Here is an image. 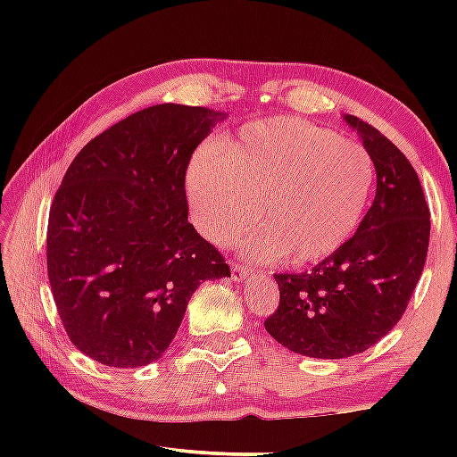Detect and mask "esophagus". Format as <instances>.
<instances>
[{
    "label": "esophagus",
    "instance_id": "esophagus-1",
    "mask_svg": "<svg viewBox=\"0 0 457 457\" xmlns=\"http://www.w3.org/2000/svg\"><path fill=\"white\" fill-rule=\"evenodd\" d=\"M252 274H253V270L244 266V264H239V262H234V264H231V276H234V280H237V282L247 280Z\"/></svg>",
    "mask_w": 457,
    "mask_h": 457
}]
</instances>
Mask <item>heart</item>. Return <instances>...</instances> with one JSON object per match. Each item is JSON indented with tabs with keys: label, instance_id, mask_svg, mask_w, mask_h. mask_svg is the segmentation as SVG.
Masks as SVG:
<instances>
[{
	"label": "heart",
	"instance_id": "1",
	"mask_svg": "<svg viewBox=\"0 0 457 457\" xmlns=\"http://www.w3.org/2000/svg\"><path fill=\"white\" fill-rule=\"evenodd\" d=\"M375 183L365 146L294 117L247 122L234 138L191 161L187 195L197 226L226 244L245 242L260 260L314 264L337 253L361 226Z\"/></svg>",
	"mask_w": 457,
	"mask_h": 457
}]
</instances>
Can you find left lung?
Returning <instances> with one entry per match:
<instances>
[{
	"mask_svg": "<svg viewBox=\"0 0 457 457\" xmlns=\"http://www.w3.org/2000/svg\"><path fill=\"white\" fill-rule=\"evenodd\" d=\"M343 119L373 159V205L349 242L311 272L274 274L280 304L264 322L286 349L314 359L353 357L395 327L429 245V207L411 163L369 122Z\"/></svg>",
	"mask_w": 457,
	"mask_h": 457,
	"instance_id": "8db88e82",
	"label": "left lung"
}]
</instances>
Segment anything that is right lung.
<instances>
[{
    "instance_id": "right-lung-1",
    "label": "right lung",
    "mask_w": 457,
    "mask_h": 457,
    "mask_svg": "<svg viewBox=\"0 0 457 457\" xmlns=\"http://www.w3.org/2000/svg\"><path fill=\"white\" fill-rule=\"evenodd\" d=\"M226 117L143 108L68 167L50 207L48 278L66 335L90 359L117 369L161 359L197 286L229 276L187 221L185 195L193 151Z\"/></svg>"
}]
</instances>
